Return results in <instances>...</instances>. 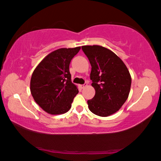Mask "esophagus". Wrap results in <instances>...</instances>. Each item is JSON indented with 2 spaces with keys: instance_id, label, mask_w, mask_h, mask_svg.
<instances>
[{
  "instance_id": "esophagus-1",
  "label": "esophagus",
  "mask_w": 161,
  "mask_h": 161,
  "mask_svg": "<svg viewBox=\"0 0 161 161\" xmlns=\"http://www.w3.org/2000/svg\"><path fill=\"white\" fill-rule=\"evenodd\" d=\"M86 85H87V84L85 83V84H84V85H80V86H81V89H84V88L85 87V86H86Z\"/></svg>"
}]
</instances>
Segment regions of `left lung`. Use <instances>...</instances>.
<instances>
[{
    "label": "left lung",
    "mask_w": 161,
    "mask_h": 161,
    "mask_svg": "<svg viewBox=\"0 0 161 161\" xmlns=\"http://www.w3.org/2000/svg\"><path fill=\"white\" fill-rule=\"evenodd\" d=\"M92 70L90 80L95 95L87 101L92 113L100 117L111 115L121 108L128 97L131 76L121 58L108 48L98 45L83 46Z\"/></svg>",
    "instance_id": "obj_1"
}]
</instances>
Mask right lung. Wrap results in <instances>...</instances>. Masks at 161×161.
Segmentation results:
<instances>
[{
    "label": "right lung",
    "instance_id": "obj_1",
    "mask_svg": "<svg viewBox=\"0 0 161 161\" xmlns=\"http://www.w3.org/2000/svg\"><path fill=\"white\" fill-rule=\"evenodd\" d=\"M80 48H62L53 51L32 74L31 92L36 103L48 114L67 113L79 92L76 86L71 82L69 64Z\"/></svg>",
    "mask_w": 161,
    "mask_h": 161
}]
</instances>
